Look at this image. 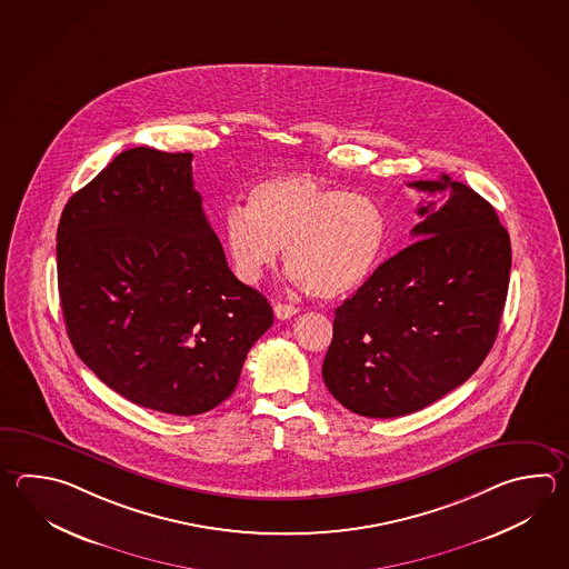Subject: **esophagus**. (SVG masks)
<instances>
[{"label":"esophagus","instance_id":"obj_1","mask_svg":"<svg viewBox=\"0 0 569 569\" xmlns=\"http://www.w3.org/2000/svg\"><path fill=\"white\" fill-rule=\"evenodd\" d=\"M273 312H276L279 320H288L291 316H296V313L300 312V308H296V306H291V303H276V306H273Z\"/></svg>","mask_w":569,"mask_h":569}]
</instances>
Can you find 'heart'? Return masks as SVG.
I'll list each match as a JSON object with an SVG mask.
<instances>
[{
  "label": "heart",
  "mask_w": 569,
  "mask_h": 569,
  "mask_svg": "<svg viewBox=\"0 0 569 569\" xmlns=\"http://www.w3.org/2000/svg\"><path fill=\"white\" fill-rule=\"evenodd\" d=\"M222 241L232 271L257 283L286 263L293 283L316 298L335 300L371 278L387 241V214L362 192H347L308 172L269 176L247 192V207L222 217Z\"/></svg>",
  "instance_id": "heart-1"
}]
</instances>
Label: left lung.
Segmentation results:
<instances>
[{
    "instance_id": "8db88e82",
    "label": "left lung",
    "mask_w": 569,
    "mask_h": 569,
    "mask_svg": "<svg viewBox=\"0 0 569 569\" xmlns=\"http://www.w3.org/2000/svg\"><path fill=\"white\" fill-rule=\"evenodd\" d=\"M409 186L426 194L413 243L338 306L322 365L328 391L365 418H401L468 381L507 302L510 239L492 204L448 174Z\"/></svg>"
}]
</instances>
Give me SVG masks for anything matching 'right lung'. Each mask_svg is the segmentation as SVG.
<instances>
[{"label": "right lung", "instance_id": "1", "mask_svg": "<svg viewBox=\"0 0 569 569\" xmlns=\"http://www.w3.org/2000/svg\"><path fill=\"white\" fill-rule=\"evenodd\" d=\"M192 153L133 148L70 197L57 232L60 306L82 362L136 406L200 416L231 397L273 325L227 266Z\"/></svg>", "mask_w": 569, "mask_h": 569}]
</instances>
